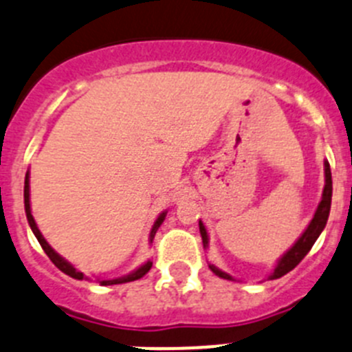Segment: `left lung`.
<instances>
[{
    "instance_id": "1",
    "label": "left lung",
    "mask_w": 352,
    "mask_h": 352,
    "mask_svg": "<svg viewBox=\"0 0 352 352\" xmlns=\"http://www.w3.org/2000/svg\"><path fill=\"white\" fill-rule=\"evenodd\" d=\"M330 206H331V170H330V164L324 160V188H323V197H321V202L318 204V209L314 212V218L311 220L309 227L305 228L304 234L300 235V239L296 241L281 258H279V262L277 265L274 267L272 274L269 276V279H279L283 277L285 274H288L289 270L295 269L298 263L304 260L305 254L311 251V248L314 246L316 239L319 237V234L323 232V228L327 227V221H328V214H330ZM199 230H201L202 235V244L204 248H208L209 244V237H208V232H206V227L202 221H199ZM209 269L216 274L218 277L221 279H228V281H235L234 277L230 274L223 272L220 270L218 267H214L212 263H209Z\"/></svg>"
}]
</instances>
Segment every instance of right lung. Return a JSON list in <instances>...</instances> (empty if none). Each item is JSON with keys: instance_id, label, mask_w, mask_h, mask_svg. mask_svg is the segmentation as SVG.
I'll return each mask as SVG.
<instances>
[{"instance_id": "add662e5", "label": "right lung", "mask_w": 352, "mask_h": 352, "mask_svg": "<svg viewBox=\"0 0 352 352\" xmlns=\"http://www.w3.org/2000/svg\"><path fill=\"white\" fill-rule=\"evenodd\" d=\"M24 208H25V216H28L29 227H31L33 234L36 235L38 243L41 244V248H43V251H45V253H47V256L52 260V263H54V265H56L59 270H63L64 274H67V276H69V277H73V279H85L83 272H78V270H76L75 267L71 265L69 262H66V260H64V258L60 256L59 253H56V251L52 250L50 244H48L47 241H45L43 235H41L40 228H38V225H36V221H34L33 214H31V202H29V170H28V174H25V182H24ZM166 214H167V211L160 212L159 218L155 220L153 227H151V232H150V243H151V241H153L155 234H157L159 227H160V225H162V221L166 220ZM151 265H153V263H151L150 260H148V262L143 263V265H141L140 269H136V270H134V272L127 274V276L117 277V279H102V281H99V283H101L102 286H111V285H122V283L136 281V279H141V277H143L144 274H146L148 270L151 269Z\"/></svg>"}]
</instances>
